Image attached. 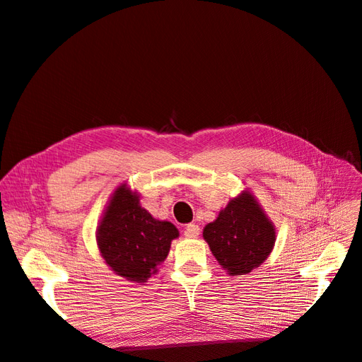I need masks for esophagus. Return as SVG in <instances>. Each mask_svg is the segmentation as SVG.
Masks as SVG:
<instances>
[{"mask_svg": "<svg viewBox=\"0 0 362 362\" xmlns=\"http://www.w3.org/2000/svg\"><path fill=\"white\" fill-rule=\"evenodd\" d=\"M199 226L198 225H194V223H189L187 226H185V229H184V235L187 237V238H196L199 235Z\"/></svg>", "mask_w": 362, "mask_h": 362, "instance_id": "1", "label": "esophagus"}]
</instances>
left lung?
Instances as JSON below:
<instances>
[{"label":"left lung","mask_w":362,"mask_h":362,"mask_svg":"<svg viewBox=\"0 0 362 362\" xmlns=\"http://www.w3.org/2000/svg\"><path fill=\"white\" fill-rule=\"evenodd\" d=\"M202 235L229 276L259 267L276 242L275 225L249 190L229 199L216 221L205 225Z\"/></svg>","instance_id":"1"}]
</instances>
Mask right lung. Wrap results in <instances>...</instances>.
Segmentation results:
<instances>
[{
  "instance_id": "add662e5",
  "label": "right lung",
  "mask_w": 362,
  "mask_h": 362,
  "mask_svg": "<svg viewBox=\"0 0 362 362\" xmlns=\"http://www.w3.org/2000/svg\"><path fill=\"white\" fill-rule=\"evenodd\" d=\"M178 235L177 226L152 217L140 205V194L122 182L105 205L96 228V245L116 275L145 284L158 272L169 255L172 240Z\"/></svg>"
}]
</instances>
